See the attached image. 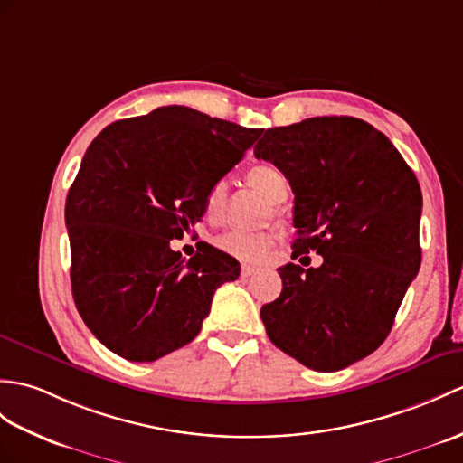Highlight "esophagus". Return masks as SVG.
Instances as JSON below:
<instances>
[{
	"label": "esophagus",
	"mask_w": 463,
	"mask_h": 463,
	"mask_svg": "<svg viewBox=\"0 0 463 463\" xmlns=\"http://www.w3.org/2000/svg\"><path fill=\"white\" fill-rule=\"evenodd\" d=\"M256 272H258V268L249 266V264H244V266L241 268V274H242L244 278H249V276H252V274H256Z\"/></svg>",
	"instance_id": "34e87169"
}]
</instances>
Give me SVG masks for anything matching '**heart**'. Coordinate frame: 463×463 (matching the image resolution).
<instances>
[{"mask_svg":"<svg viewBox=\"0 0 463 463\" xmlns=\"http://www.w3.org/2000/svg\"><path fill=\"white\" fill-rule=\"evenodd\" d=\"M246 181L254 189L262 193L264 197L272 203H282L288 197V179L280 169L270 164H260L249 169ZM224 205H227V183L217 181L213 183L205 195L203 209L209 219L217 221L222 217ZM276 241V232H249V231H224L213 239V244L219 250L232 258H239L242 262H260L262 258L270 250V246Z\"/></svg>","mask_w":463,"mask_h":463,"instance_id":"b5f03b06","label":"heart"}]
</instances>
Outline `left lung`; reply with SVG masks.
Returning <instances> with one entry per match:
<instances>
[{
	"label": "left lung",
	"mask_w": 463,
	"mask_h": 463,
	"mask_svg": "<svg viewBox=\"0 0 463 463\" xmlns=\"http://www.w3.org/2000/svg\"><path fill=\"white\" fill-rule=\"evenodd\" d=\"M254 156L296 195L292 258L324 256L278 268L282 294L260 309L268 337L309 369H345L379 349L420 270V185L391 139L351 116L270 128Z\"/></svg>",
	"instance_id": "obj_1"
}]
</instances>
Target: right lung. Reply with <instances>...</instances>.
<instances>
[{
    "label": "right lung",
    "instance_id": "1",
    "mask_svg": "<svg viewBox=\"0 0 463 463\" xmlns=\"http://www.w3.org/2000/svg\"><path fill=\"white\" fill-rule=\"evenodd\" d=\"M262 130L187 106L118 120L94 137L69 189L71 286L104 347L156 361L197 337L214 289L241 266L213 246L185 262L171 250L205 209L207 191Z\"/></svg>",
    "mask_w": 463,
    "mask_h": 463
}]
</instances>
